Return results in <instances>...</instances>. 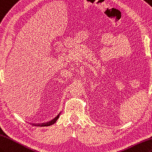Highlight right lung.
Wrapping results in <instances>:
<instances>
[{
  "label": "right lung",
  "instance_id": "obj_1",
  "mask_svg": "<svg viewBox=\"0 0 152 152\" xmlns=\"http://www.w3.org/2000/svg\"><path fill=\"white\" fill-rule=\"evenodd\" d=\"M57 119H58V118H55V120L51 121V122H50L49 124H47V126H50V125H53V124H55L56 122V121L57 120Z\"/></svg>",
  "mask_w": 152,
  "mask_h": 152
}]
</instances>
